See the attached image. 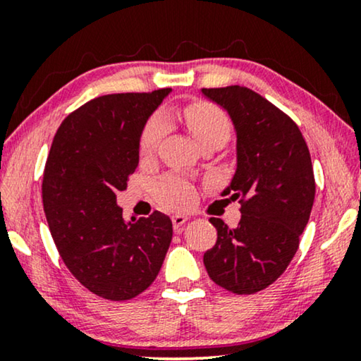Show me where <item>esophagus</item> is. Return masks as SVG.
I'll use <instances>...</instances> for the list:
<instances>
[{
	"label": "esophagus",
	"instance_id": "esophagus-1",
	"mask_svg": "<svg viewBox=\"0 0 361 361\" xmlns=\"http://www.w3.org/2000/svg\"><path fill=\"white\" fill-rule=\"evenodd\" d=\"M187 220H189V216H187V215H174V216H172V225H174V230L182 231L184 225L187 224Z\"/></svg>",
	"mask_w": 361,
	"mask_h": 361
}]
</instances>
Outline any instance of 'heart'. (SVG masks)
I'll list each match as a JSON object with an SVG mask.
<instances>
[{"instance_id":"1","label":"heart","mask_w":361,"mask_h":361,"mask_svg":"<svg viewBox=\"0 0 361 361\" xmlns=\"http://www.w3.org/2000/svg\"><path fill=\"white\" fill-rule=\"evenodd\" d=\"M176 115L200 146L210 145V142H224L231 135V120L225 110L210 102H194L189 105L179 108ZM167 131L166 118L161 113H154L147 118L140 135V152L141 156H151L156 151L162 137ZM156 194L162 204L174 207V209H184L194 202L195 190L194 185L182 176L169 174L157 180Z\"/></svg>"}]
</instances>
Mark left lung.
I'll use <instances>...</instances> for the list:
<instances>
[{"mask_svg":"<svg viewBox=\"0 0 361 361\" xmlns=\"http://www.w3.org/2000/svg\"><path fill=\"white\" fill-rule=\"evenodd\" d=\"M202 93L235 125L238 166L224 195L241 204L236 228L210 219L216 243L204 264L220 288L255 294L284 273L299 248L315 197L310 152L293 118L259 93L240 85Z\"/></svg>","mask_w":361,"mask_h":361,"instance_id":"8db88e82","label":"left lung"}]
</instances>
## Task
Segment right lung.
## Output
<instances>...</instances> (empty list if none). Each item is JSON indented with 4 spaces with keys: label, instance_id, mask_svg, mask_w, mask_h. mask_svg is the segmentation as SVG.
<instances>
[{
    "label": "right lung",
    "instance_id": "right-lung-1",
    "mask_svg": "<svg viewBox=\"0 0 361 361\" xmlns=\"http://www.w3.org/2000/svg\"><path fill=\"white\" fill-rule=\"evenodd\" d=\"M169 92L93 98L62 121L49 151L42 204L52 240L73 278L103 299L146 290L169 250V216L125 221L116 205L140 162L142 126Z\"/></svg>",
    "mask_w": 361,
    "mask_h": 361
}]
</instances>
